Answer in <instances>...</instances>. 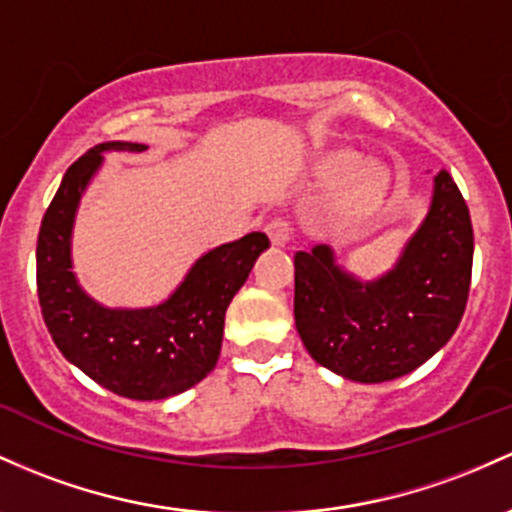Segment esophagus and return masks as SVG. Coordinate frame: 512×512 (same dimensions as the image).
I'll use <instances>...</instances> for the list:
<instances>
[{
    "label": "esophagus",
    "mask_w": 512,
    "mask_h": 512,
    "mask_svg": "<svg viewBox=\"0 0 512 512\" xmlns=\"http://www.w3.org/2000/svg\"><path fill=\"white\" fill-rule=\"evenodd\" d=\"M265 228H267L269 240H272V245H286L291 240V235H294V228H291V223L282 216L272 218V221H269Z\"/></svg>",
    "instance_id": "34e87169"
}]
</instances>
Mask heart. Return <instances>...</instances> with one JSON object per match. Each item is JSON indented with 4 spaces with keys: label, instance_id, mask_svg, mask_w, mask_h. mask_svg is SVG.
Here are the masks:
<instances>
[{
    "label": "heart",
    "instance_id": "b5f03b06",
    "mask_svg": "<svg viewBox=\"0 0 512 512\" xmlns=\"http://www.w3.org/2000/svg\"><path fill=\"white\" fill-rule=\"evenodd\" d=\"M372 201V194L364 187H357V184H347V187H342L335 194V206L345 216H364V213L372 209Z\"/></svg>",
    "mask_w": 512,
    "mask_h": 512
}]
</instances>
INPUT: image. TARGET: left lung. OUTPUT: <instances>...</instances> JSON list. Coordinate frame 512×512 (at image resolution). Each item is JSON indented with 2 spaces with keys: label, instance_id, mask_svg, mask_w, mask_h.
Here are the masks:
<instances>
[{
  "label": "left lung",
  "instance_id": "8db88e82",
  "mask_svg": "<svg viewBox=\"0 0 512 512\" xmlns=\"http://www.w3.org/2000/svg\"><path fill=\"white\" fill-rule=\"evenodd\" d=\"M474 230L452 174L440 170L423 226L396 267L359 282L328 245L294 255V318L308 355L359 384L413 372L452 338L469 299Z\"/></svg>",
  "mask_w": 512,
  "mask_h": 512
}]
</instances>
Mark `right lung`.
Listing matches in <instances>:
<instances>
[{
  "label": "right lung",
  "instance_id": "right-lung-1",
  "mask_svg": "<svg viewBox=\"0 0 512 512\" xmlns=\"http://www.w3.org/2000/svg\"><path fill=\"white\" fill-rule=\"evenodd\" d=\"M143 153L140 143H101L72 162L43 216L36 284L48 333L65 359L104 389L133 401H160L192 389L216 367L228 303L245 284L265 233H247L194 262L160 306L106 308L72 274L70 238L77 204L101 167V153Z\"/></svg>",
  "mask_w": 512,
  "mask_h": 512
}]
</instances>
